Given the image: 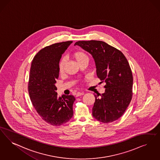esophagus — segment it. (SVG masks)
Listing matches in <instances>:
<instances>
[{"instance_id": "obj_1", "label": "esophagus", "mask_w": 160, "mask_h": 160, "mask_svg": "<svg viewBox=\"0 0 160 160\" xmlns=\"http://www.w3.org/2000/svg\"><path fill=\"white\" fill-rule=\"evenodd\" d=\"M83 95H84V92H77L76 95V97H78V96H82Z\"/></svg>"}]
</instances>
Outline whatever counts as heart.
Wrapping results in <instances>:
<instances>
[{"label": "heart", "instance_id": "1", "mask_svg": "<svg viewBox=\"0 0 160 160\" xmlns=\"http://www.w3.org/2000/svg\"><path fill=\"white\" fill-rule=\"evenodd\" d=\"M74 57L75 58L76 60L77 61V62L79 63L80 62L82 61L84 59H87L88 60V57L87 56V55L84 53L83 52L78 51L76 52L74 55ZM65 64V59H62L59 65V71L60 72H62L64 71V65Z\"/></svg>", "mask_w": 160, "mask_h": 160}]
</instances>
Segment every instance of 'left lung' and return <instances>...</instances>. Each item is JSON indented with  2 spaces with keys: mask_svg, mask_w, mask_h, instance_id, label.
<instances>
[{
  "mask_svg": "<svg viewBox=\"0 0 160 160\" xmlns=\"http://www.w3.org/2000/svg\"><path fill=\"white\" fill-rule=\"evenodd\" d=\"M76 45L92 55L97 76L106 83L103 93L94 95L93 117L103 123L118 120L132 97L133 75L126 58L120 51L102 41H78Z\"/></svg>",
  "mask_w": 160,
  "mask_h": 160,
  "instance_id": "1",
  "label": "left lung"
}]
</instances>
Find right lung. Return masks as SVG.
<instances>
[{"label": "right lung", "mask_w": 160, "mask_h": 160, "mask_svg": "<svg viewBox=\"0 0 160 160\" xmlns=\"http://www.w3.org/2000/svg\"><path fill=\"white\" fill-rule=\"evenodd\" d=\"M72 42L57 43L41 49L33 58L30 68L28 89L31 101L41 118L53 126L65 124L73 115L74 96L58 97L55 86L60 59Z\"/></svg>", "instance_id": "right-lung-1"}]
</instances>
